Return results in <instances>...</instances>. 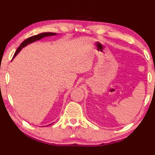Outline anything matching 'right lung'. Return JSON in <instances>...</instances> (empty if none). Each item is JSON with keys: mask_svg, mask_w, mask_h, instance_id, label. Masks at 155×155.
<instances>
[{"mask_svg": "<svg viewBox=\"0 0 155 155\" xmlns=\"http://www.w3.org/2000/svg\"><path fill=\"white\" fill-rule=\"evenodd\" d=\"M56 35V33L44 32V33H40V34H39V35H35V36L29 37V38L27 39V40H25L23 41V42H21V45H19V47L17 48V50H16V52H15V53H14V57H13V58L16 57V55H17L18 53H19L20 50H21L23 48L25 47L26 45H27L28 44H30V43H31V42H35V41L40 40V39L43 38V37H45L53 36V35Z\"/></svg>", "mask_w": 155, "mask_h": 155, "instance_id": "right-lung-1", "label": "right lung"}]
</instances>
